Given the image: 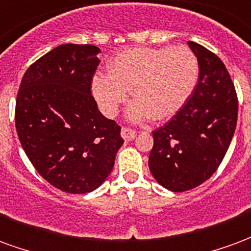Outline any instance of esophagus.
Here are the masks:
<instances>
[{
  "mask_svg": "<svg viewBox=\"0 0 251 251\" xmlns=\"http://www.w3.org/2000/svg\"><path fill=\"white\" fill-rule=\"evenodd\" d=\"M135 136H136V131H135V129H132V128L129 127L122 128V138H123L124 140H132Z\"/></svg>",
  "mask_w": 251,
  "mask_h": 251,
  "instance_id": "34e87169",
  "label": "esophagus"
}]
</instances>
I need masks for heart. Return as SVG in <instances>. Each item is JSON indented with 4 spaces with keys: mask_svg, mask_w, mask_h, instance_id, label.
I'll use <instances>...</instances> for the list:
<instances>
[{
    "mask_svg": "<svg viewBox=\"0 0 251 251\" xmlns=\"http://www.w3.org/2000/svg\"><path fill=\"white\" fill-rule=\"evenodd\" d=\"M197 56L184 45L171 48H129L108 64V73L92 80V95L107 116H115L132 89L135 101L128 118L164 120L183 107L197 85Z\"/></svg>",
    "mask_w": 251,
    "mask_h": 251,
    "instance_id": "1",
    "label": "heart"
}]
</instances>
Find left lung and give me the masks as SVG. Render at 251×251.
Here are the masks:
<instances>
[{
	"label": "left lung",
	"mask_w": 251,
	"mask_h": 251,
	"mask_svg": "<svg viewBox=\"0 0 251 251\" xmlns=\"http://www.w3.org/2000/svg\"><path fill=\"white\" fill-rule=\"evenodd\" d=\"M198 58L199 78L183 107L152 131L148 166L158 183L175 193L198 187L222 163L238 118V98L225 64L188 41Z\"/></svg>",
	"instance_id": "left-lung-1"
}]
</instances>
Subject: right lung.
<instances>
[{"label": "right lung", "mask_w": 251, "mask_h": 251, "mask_svg": "<svg viewBox=\"0 0 251 251\" xmlns=\"http://www.w3.org/2000/svg\"><path fill=\"white\" fill-rule=\"evenodd\" d=\"M95 45L64 44L26 69L16 100V129L24 151L48 183L91 193L111 174L124 143L115 120L91 93L100 60Z\"/></svg>", "instance_id": "obj_1"}]
</instances>
